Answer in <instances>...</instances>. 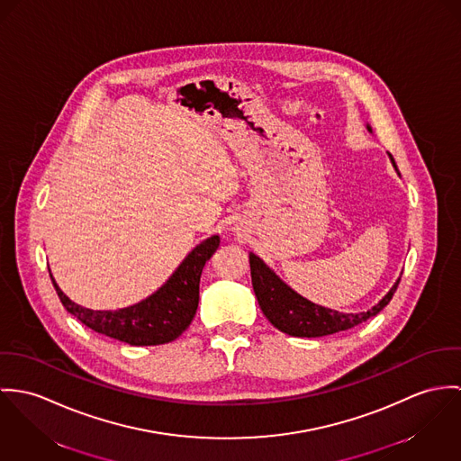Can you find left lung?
I'll return each instance as SVG.
<instances>
[{
    "label": "left lung",
    "instance_id": "1",
    "mask_svg": "<svg viewBox=\"0 0 461 461\" xmlns=\"http://www.w3.org/2000/svg\"><path fill=\"white\" fill-rule=\"evenodd\" d=\"M249 265L253 290L263 314L276 329L295 338H321L356 327L358 323L369 320L371 316L378 314L387 306L400 285L398 279L391 292L369 311L357 314H345L327 307L316 306L304 297H301L299 294H295L258 256L249 255Z\"/></svg>",
    "mask_w": 461,
    "mask_h": 461
}]
</instances>
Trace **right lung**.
<instances>
[{
    "label": "right lung",
    "instance_id": "right-lung-1",
    "mask_svg": "<svg viewBox=\"0 0 461 461\" xmlns=\"http://www.w3.org/2000/svg\"><path fill=\"white\" fill-rule=\"evenodd\" d=\"M217 248V235L206 239L180 263L167 283L154 295L140 304L118 311H94L77 306L50 276L63 307L92 330L132 347L164 345L176 339L193 321L200 301L202 270Z\"/></svg>",
    "mask_w": 461,
    "mask_h": 461
}]
</instances>
